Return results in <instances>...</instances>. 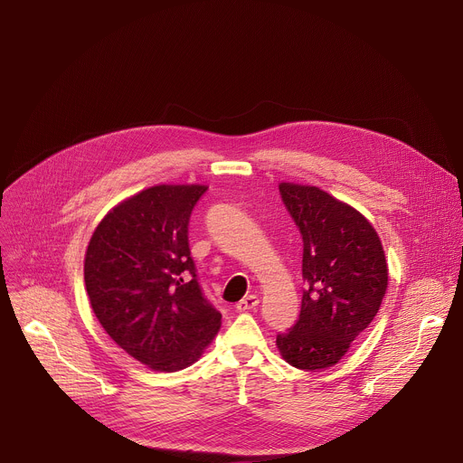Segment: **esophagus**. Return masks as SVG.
Wrapping results in <instances>:
<instances>
[{
  "label": "esophagus",
  "mask_w": 463,
  "mask_h": 463,
  "mask_svg": "<svg viewBox=\"0 0 463 463\" xmlns=\"http://www.w3.org/2000/svg\"><path fill=\"white\" fill-rule=\"evenodd\" d=\"M258 297L256 295H249V297H243L238 304H236V309L238 311H250V309H254L256 306H258Z\"/></svg>",
  "instance_id": "1"
}]
</instances>
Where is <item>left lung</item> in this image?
I'll return each instance as SVG.
<instances>
[{"label": "left lung", "mask_w": 463, "mask_h": 463, "mask_svg": "<svg viewBox=\"0 0 463 463\" xmlns=\"http://www.w3.org/2000/svg\"><path fill=\"white\" fill-rule=\"evenodd\" d=\"M282 200L304 241L306 289L297 324L277 335L298 370L337 364L370 326L388 288V263L373 225L318 186L282 181Z\"/></svg>", "instance_id": "left-lung-1"}]
</instances>
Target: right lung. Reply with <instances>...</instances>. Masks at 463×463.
Masks as SVG:
<instances>
[{
  "instance_id": "obj_1",
  "label": "right lung",
  "mask_w": 463,
  "mask_h": 463,
  "mask_svg": "<svg viewBox=\"0 0 463 463\" xmlns=\"http://www.w3.org/2000/svg\"><path fill=\"white\" fill-rule=\"evenodd\" d=\"M207 184H156L115 205L95 227L84 282L95 317L128 355L177 372L203 355L222 315L195 280L188 220Z\"/></svg>"
}]
</instances>
